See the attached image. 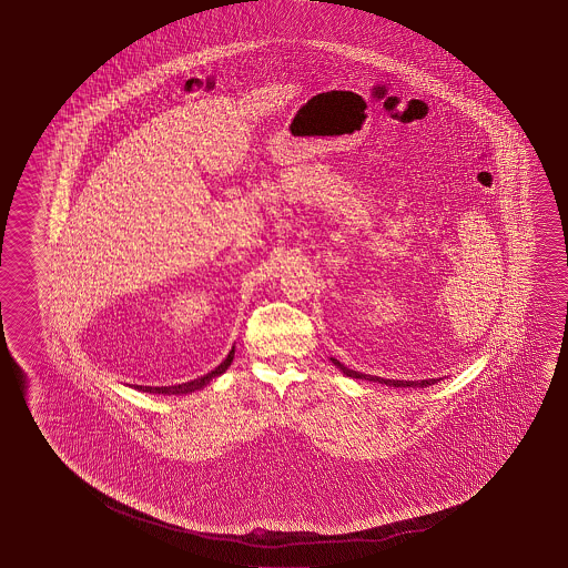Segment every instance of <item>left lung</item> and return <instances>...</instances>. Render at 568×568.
<instances>
[{
    "instance_id": "obj_1",
    "label": "left lung",
    "mask_w": 568,
    "mask_h": 568,
    "mask_svg": "<svg viewBox=\"0 0 568 568\" xmlns=\"http://www.w3.org/2000/svg\"><path fill=\"white\" fill-rule=\"evenodd\" d=\"M332 362L341 368L346 376H351V378H361V381H371V382H381V384H386V386H396V388H424V386H430V384H436L438 381H443V378H428V381H390V378H381V376H372V374H362V372L351 371V368H346L344 364L336 361V358H332Z\"/></svg>"
}]
</instances>
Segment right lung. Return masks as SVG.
Returning <instances> with one entry per match:
<instances>
[{"instance_id":"obj_1","label":"right lung","mask_w":568,"mask_h":568,"mask_svg":"<svg viewBox=\"0 0 568 568\" xmlns=\"http://www.w3.org/2000/svg\"><path fill=\"white\" fill-rule=\"evenodd\" d=\"M232 361H234V351H230V354H227L226 361L222 362L217 368H214L212 372H207V374H204V376H200V378H196V381H190L184 382V384H178V386H145V388H142L140 386V390H145V393H158V394H187V393H194V390H200V388H204L206 386L207 382L212 381V378H216V376H220L222 372L227 371V366L232 364Z\"/></svg>"}]
</instances>
